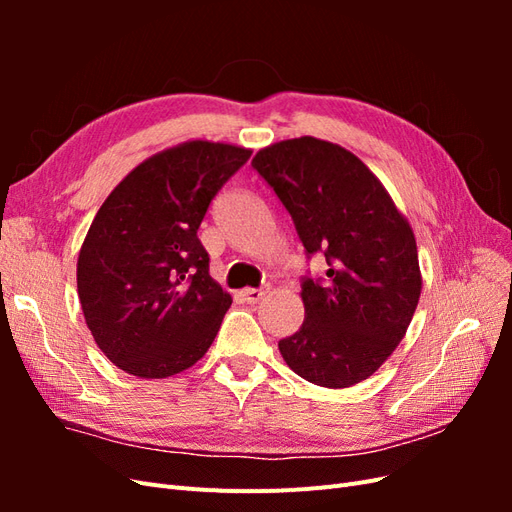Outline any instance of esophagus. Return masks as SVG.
Returning a JSON list of instances; mask_svg holds the SVG:
<instances>
[{
	"instance_id": "obj_1",
	"label": "esophagus",
	"mask_w": 512,
	"mask_h": 512,
	"mask_svg": "<svg viewBox=\"0 0 512 512\" xmlns=\"http://www.w3.org/2000/svg\"><path fill=\"white\" fill-rule=\"evenodd\" d=\"M265 294H267V288H245V290H241L243 301L250 303V305L258 303L262 297H265Z\"/></svg>"
}]
</instances>
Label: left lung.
<instances>
[{"mask_svg":"<svg viewBox=\"0 0 512 512\" xmlns=\"http://www.w3.org/2000/svg\"><path fill=\"white\" fill-rule=\"evenodd\" d=\"M252 166L292 215L327 280H305L301 329L282 339L307 382L348 389L376 374L404 339L423 288L414 230L380 179L342 145L301 136L260 149Z\"/></svg>","mask_w":512,"mask_h":512,"instance_id":"left-lung-1","label":"left lung"}]
</instances>
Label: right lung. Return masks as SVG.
I'll return each mask as SVG.
<instances>
[{
	"instance_id": "add662e5",
	"label": "right lung",
	"mask_w": 512,
	"mask_h": 512,
	"mask_svg": "<svg viewBox=\"0 0 512 512\" xmlns=\"http://www.w3.org/2000/svg\"><path fill=\"white\" fill-rule=\"evenodd\" d=\"M252 149L185 141L132 168L98 209L76 262L87 327L106 359L170 378L203 359L230 294L209 275L198 226Z\"/></svg>"
}]
</instances>
